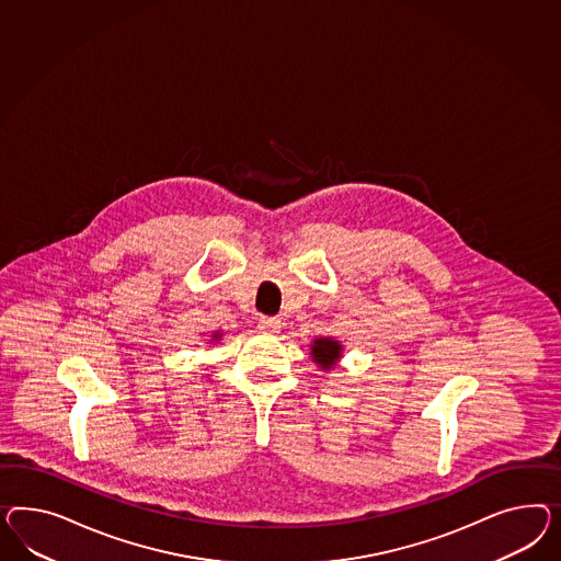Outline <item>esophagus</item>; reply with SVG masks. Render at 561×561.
I'll return each mask as SVG.
<instances>
[{
    "instance_id": "obj_1",
    "label": "esophagus",
    "mask_w": 561,
    "mask_h": 561,
    "mask_svg": "<svg viewBox=\"0 0 561 561\" xmlns=\"http://www.w3.org/2000/svg\"><path fill=\"white\" fill-rule=\"evenodd\" d=\"M257 329L263 333H277L282 329V320L275 319V317H261L257 320Z\"/></svg>"
}]
</instances>
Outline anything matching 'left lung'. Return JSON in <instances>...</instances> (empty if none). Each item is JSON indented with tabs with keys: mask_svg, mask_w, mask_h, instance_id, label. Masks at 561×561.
I'll return each instance as SVG.
<instances>
[{
	"mask_svg": "<svg viewBox=\"0 0 561 561\" xmlns=\"http://www.w3.org/2000/svg\"><path fill=\"white\" fill-rule=\"evenodd\" d=\"M341 357V345L333 339H317L312 345V359L322 367L331 369L334 362Z\"/></svg>",
	"mask_w": 561,
	"mask_h": 561,
	"instance_id": "left-lung-1",
	"label": "left lung"
}]
</instances>
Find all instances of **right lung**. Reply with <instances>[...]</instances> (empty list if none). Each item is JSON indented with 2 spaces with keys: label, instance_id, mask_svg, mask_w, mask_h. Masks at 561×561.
Instances as JSON below:
<instances>
[{
  "label": "right lung",
  "instance_id": "1",
  "mask_svg": "<svg viewBox=\"0 0 561 561\" xmlns=\"http://www.w3.org/2000/svg\"><path fill=\"white\" fill-rule=\"evenodd\" d=\"M216 336H218V334H216Z\"/></svg>",
  "mask_w": 561,
  "mask_h": 561
}]
</instances>
